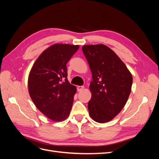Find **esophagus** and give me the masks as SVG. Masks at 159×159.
I'll return each mask as SVG.
<instances>
[{
    "label": "esophagus",
    "mask_w": 159,
    "mask_h": 159,
    "mask_svg": "<svg viewBox=\"0 0 159 159\" xmlns=\"http://www.w3.org/2000/svg\"><path fill=\"white\" fill-rule=\"evenodd\" d=\"M84 89V86H78V88H77V89H78V91H81Z\"/></svg>",
    "instance_id": "obj_1"
}]
</instances>
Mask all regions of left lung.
<instances>
[{"label": "left lung", "mask_w": 159, "mask_h": 159, "mask_svg": "<svg viewBox=\"0 0 159 159\" xmlns=\"http://www.w3.org/2000/svg\"><path fill=\"white\" fill-rule=\"evenodd\" d=\"M82 51L92 73L89 114L93 121H110L126 104L131 91L133 76L123 61L104 44L85 45Z\"/></svg>", "instance_id": "1"}]
</instances>
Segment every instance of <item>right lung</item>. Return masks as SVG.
<instances>
[{"label": "right lung", "mask_w": 159, "mask_h": 159, "mask_svg": "<svg viewBox=\"0 0 159 159\" xmlns=\"http://www.w3.org/2000/svg\"><path fill=\"white\" fill-rule=\"evenodd\" d=\"M79 45L54 44L43 51L34 63L28 79V88L38 109L54 121L68 117L76 87L67 78L66 64Z\"/></svg>", "instance_id": "1"}]
</instances>
